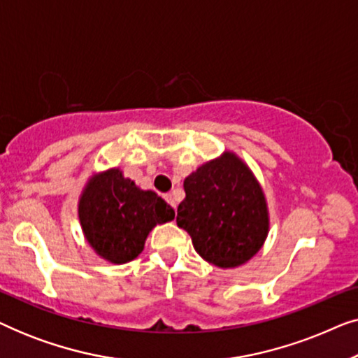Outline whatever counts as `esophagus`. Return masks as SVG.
I'll return each instance as SVG.
<instances>
[{
    "label": "esophagus",
    "mask_w": 358,
    "mask_h": 358,
    "mask_svg": "<svg viewBox=\"0 0 358 358\" xmlns=\"http://www.w3.org/2000/svg\"><path fill=\"white\" fill-rule=\"evenodd\" d=\"M164 199H166V202H168V203L171 205V207H174V208H176V202H174V197H173V195H171V194H166V195H164Z\"/></svg>",
    "instance_id": "34e87169"
}]
</instances>
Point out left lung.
<instances>
[{
    "mask_svg": "<svg viewBox=\"0 0 358 358\" xmlns=\"http://www.w3.org/2000/svg\"><path fill=\"white\" fill-rule=\"evenodd\" d=\"M184 190L176 223L190 234L203 261L234 268L261 251L271 228L267 199L234 151L199 166L184 179Z\"/></svg>",
    "mask_w": 358,
    "mask_h": 358,
    "instance_id": "obj_1",
    "label": "left lung"
}]
</instances>
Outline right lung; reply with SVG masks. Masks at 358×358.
<instances>
[{
	"label": "right lung",
	"mask_w": 358,
	"mask_h": 358,
	"mask_svg": "<svg viewBox=\"0 0 358 358\" xmlns=\"http://www.w3.org/2000/svg\"><path fill=\"white\" fill-rule=\"evenodd\" d=\"M174 208L143 190L120 168L94 173L78 199V220L92 251L110 264L134 261L156 224L173 222Z\"/></svg>",
	"instance_id": "add662e5"
}]
</instances>
